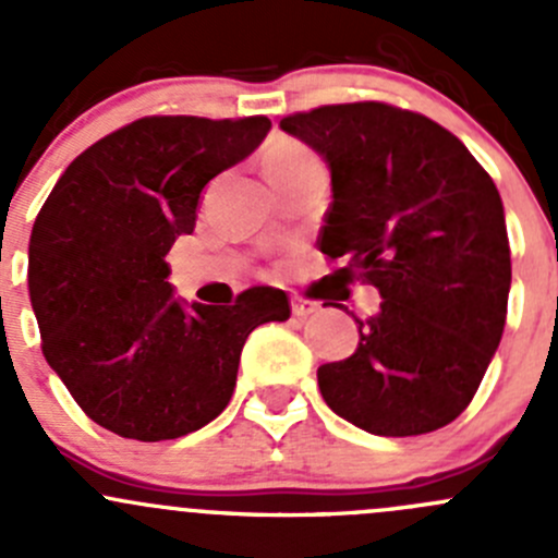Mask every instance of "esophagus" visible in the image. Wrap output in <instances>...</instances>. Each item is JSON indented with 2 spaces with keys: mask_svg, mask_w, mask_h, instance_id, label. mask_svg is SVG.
<instances>
[{
  "mask_svg": "<svg viewBox=\"0 0 558 558\" xmlns=\"http://www.w3.org/2000/svg\"><path fill=\"white\" fill-rule=\"evenodd\" d=\"M318 311H320V305L315 300H307V296H300V294L291 296V313H294L296 318H307V315H313Z\"/></svg>",
  "mask_w": 558,
  "mask_h": 558,
  "instance_id": "1",
  "label": "esophagus"
}]
</instances>
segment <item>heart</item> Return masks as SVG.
<instances>
[{"mask_svg":"<svg viewBox=\"0 0 558 558\" xmlns=\"http://www.w3.org/2000/svg\"><path fill=\"white\" fill-rule=\"evenodd\" d=\"M315 156L300 140H291V137H278L269 143V148L264 150V172H267L269 180H278L280 174L296 170V167L307 165L313 161Z\"/></svg>","mask_w":558,"mask_h":558,"instance_id":"obj_1","label":"heart"}]
</instances>
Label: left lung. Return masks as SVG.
<instances>
[{"mask_svg":"<svg viewBox=\"0 0 558 558\" xmlns=\"http://www.w3.org/2000/svg\"><path fill=\"white\" fill-rule=\"evenodd\" d=\"M280 129L331 170L320 253L384 296L378 315H353V356L318 367L320 397L369 435L451 424L508 318L510 243L492 174L440 123L388 102L324 105Z\"/></svg>","mask_w":558,"mask_h":558,"instance_id":"8db88e82","label":"left lung"}]
</instances>
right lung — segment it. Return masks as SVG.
Returning <instances> with one entry per match:
<instances>
[{
	"label": "right lung",
	"instance_id": "obj_1",
	"mask_svg": "<svg viewBox=\"0 0 558 558\" xmlns=\"http://www.w3.org/2000/svg\"><path fill=\"white\" fill-rule=\"evenodd\" d=\"M267 116H145L83 150L37 213L29 296L43 353L83 413L129 440L210 424L238 384L253 329L286 320V291L185 307L167 283L199 194L269 132Z\"/></svg>",
	"mask_w": 558,
	"mask_h": 558
}]
</instances>
